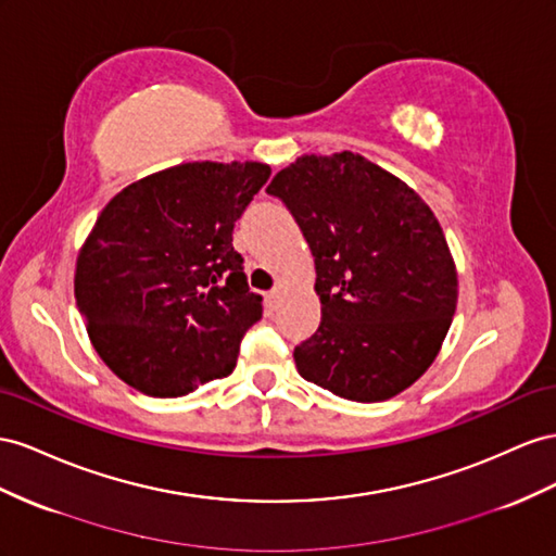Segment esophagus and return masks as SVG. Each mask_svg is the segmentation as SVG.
Instances as JSON below:
<instances>
[{"label": "esophagus", "mask_w": 556, "mask_h": 556, "mask_svg": "<svg viewBox=\"0 0 556 556\" xmlns=\"http://www.w3.org/2000/svg\"><path fill=\"white\" fill-rule=\"evenodd\" d=\"M264 302H266V308H276L278 306V302H280V290L276 288V290H271V292H266L264 294Z\"/></svg>", "instance_id": "34e87169"}]
</instances>
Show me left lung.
<instances>
[{"instance_id": "8db88e82", "label": "left lung", "mask_w": 556, "mask_h": 556, "mask_svg": "<svg viewBox=\"0 0 556 556\" xmlns=\"http://www.w3.org/2000/svg\"><path fill=\"white\" fill-rule=\"evenodd\" d=\"M266 191L290 210L318 276L323 318L294 349L299 374L355 402L402 393L438 355L458 299L432 210L353 152L296 159Z\"/></svg>"}]
</instances>
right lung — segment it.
I'll list each match as a JSON object with an SVG mask.
<instances>
[{
  "label": "right lung",
  "instance_id": "add662e5",
  "mask_svg": "<svg viewBox=\"0 0 556 556\" xmlns=\"http://www.w3.org/2000/svg\"><path fill=\"white\" fill-rule=\"evenodd\" d=\"M266 163H182L104 205L79 252L74 296L98 355L152 397L189 395L229 377L262 318L233 227Z\"/></svg>",
  "mask_w": 556,
  "mask_h": 556
}]
</instances>
